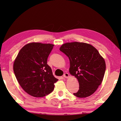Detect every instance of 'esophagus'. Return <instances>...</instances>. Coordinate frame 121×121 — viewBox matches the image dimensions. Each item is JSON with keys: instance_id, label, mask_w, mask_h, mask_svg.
<instances>
[{"instance_id": "34e87169", "label": "esophagus", "mask_w": 121, "mask_h": 121, "mask_svg": "<svg viewBox=\"0 0 121 121\" xmlns=\"http://www.w3.org/2000/svg\"><path fill=\"white\" fill-rule=\"evenodd\" d=\"M69 74L68 73H65V74H64V75H63L64 78H69Z\"/></svg>"}]
</instances>
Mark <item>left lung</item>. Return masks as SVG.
<instances>
[{"label": "left lung", "mask_w": 121, "mask_h": 121, "mask_svg": "<svg viewBox=\"0 0 121 121\" xmlns=\"http://www.w3.org/2000/svg\"><path fill=\"white\" fill-rule=\"evenodd\" d=\"M60 50L70 60L69 72L78 79L79 90L74 96L85 98L93 94L101 85L106 68L98 51L91 45L79 42L64 43Z\"/></svg>", "instance_id": "8db88e82"}]
</instances>
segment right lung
<instances>
[{"label": "right lung", "instance_id": "add662e5", "mask_svg": "<svg viewBox=\"0 0 121 121\" xmlns=\"http://www.w3.org/2000/svg\"><path fill=\"white\" fill-rule=\"evenodd\" d=\"M50 43H31L25 45L13 63V71L20 86L28 94L43 97L52 92L58 81L47 65V59L53 49Z\"/></svg>", "mask_w": 121, "mask_h": 121}]
</instances>
